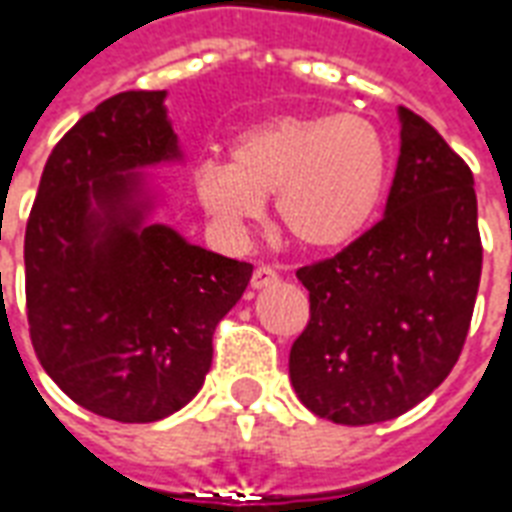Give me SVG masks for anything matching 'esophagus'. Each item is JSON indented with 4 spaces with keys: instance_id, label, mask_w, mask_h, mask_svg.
Here are the masks:
<instances>
[{
    "instance_id": "34e87169",
    "label": "esophagus",
    "mask_w": 512,
    "mask_h": 512,
    "mask_svg": "<svg viewBox=\"0 0 512 512\" xmlns=\"http://www.w3.org/2000/svg\"><path fill=\"white\" fill-rule=\"evenodd\" d=\"M276 279H279V274H276L274 268H271V266H257L255 274H252V287H255V290H263V287L274 285Z\"/></svg>"
}]
</instances>
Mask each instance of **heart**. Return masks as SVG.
Segmentation results:
<instances>
[{"mask_svg": "<svg viewBox=\"0 0 512 512\" xmlns=\"http://www.w3.org/2000/svg\"><path fill=\"white\" fill-rule=\"evenodd\" d=\"M388 143L355 113H282L249 124L230 143V162L203 160L192 189L211 225L241 241L266 214L309 252L352 244L385 198Z\"/></svg>", "mask_w": 512, "mask_h": 512, "instance_id": "obj_1", "label": "heart"}]
</instances>
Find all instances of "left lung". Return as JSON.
I'll use <instances>...</instances> for the list:
<instances>
[{
  "label": "left lung",
  "instance_id": "8db88e82",
  "mask_svg": "<svg viewBox=\"0 0 512 512\" xmlns=\"http://www.w3.org/2000/svg\"><path fill=\"white\" fill-rule=\"evenodd\" d=\"M385 217L339 255L295 271L309 323L290 350L306 410L369 426L412 410L456 366L483 268L472 170L429 121L399 108Z\"/></svg>",
  "mask_w": 512,
  "mask_h": 512
}]
</instances>
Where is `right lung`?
I'll list each match as a JSON object with an SVG mask.
<instances>
[{"instance_id":"1","label":"right lung","mask_w":512,"mask_h":512,"mask_svg":"<svg viewBox=\"0 0 512 512\" xmlns=\"http://www.w3.org/2000/svg\"><path fill=\"white\" fill-rule=\"evenodd\" d=\"M181 160L165 92H121L45 162L26 222V320L48 377L83 410L151 423L203 388L219 320L252 266L146 225L138 170Z\"/></svg>"}]
</instances>
